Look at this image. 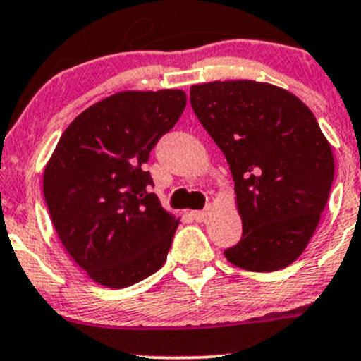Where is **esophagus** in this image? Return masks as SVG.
Wrapping results in <instances>:
<instances>
[{
	"label": "esophagus",
	"mask_w": 361,
	"mask_h": 361,
	"mask_svg": "<svg viewBox=\"0 0 361 361\" xmlns=\"http://www.w3.org/2000/svg\"><path fill=\"white\" fill-rule=\"evenodd\" d=\"M209 214H211V209H204V211H193L192 212V217L197 221V223H205L209 217Z\"/></svg>",
	"instance_id": "34e87169"
}]
</instances>
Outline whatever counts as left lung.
Listing matches in <instances>:
<instances>
[{"instance_id":"left-lung-1","label":"left lung","mask_w":361,"mask_h":361,"mask_svg":"<svg viewBox=\"0 0 361 361\" xmlns=\"http://www.w3.org/2000/svg\"><path fill=\"white\" fill-rule=\"evenodd\" d=\"M190 102L233 180L243 235L224 250L236 267L272 272L302 255L334 180V156L295 94L253 80L192 85Z\"/></svg>"}]
</instances>
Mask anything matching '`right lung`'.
<instances>
[{"label": "right lung", "mask_w": 361, "mask_h": 361, "mask_svg": "<svg viewBox=\"0 0 361 361\" xmlns=\"http://www.w3.org/2000/svg\"><path fill=\"white\" fill-rule=\"evenodd\" d=\"M187 106L178 89L123 90L78 114L47 161L42 190L63 247L106 288L159 271L180 219L144 171L150 150Z\"/></svg>", "instance_id": "right-lung-1"}]
</instances>
